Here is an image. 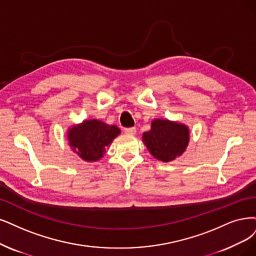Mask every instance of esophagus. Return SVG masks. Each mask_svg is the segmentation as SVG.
<instances>
[{"instance_id":"esophagus-1","label":"esophagus","mask_w":256,"mask_h":256,"mask_svg":"<svg viewBox=\"0 0 256 256\" xmlns=\"http://www.w3.org/2000/svg\"><path fill=\"white\" fill-rule=\"evenodd\" d=\"M124 132L128 135H135L136 134V128H124Z\"/></svg>"}]
</instances>
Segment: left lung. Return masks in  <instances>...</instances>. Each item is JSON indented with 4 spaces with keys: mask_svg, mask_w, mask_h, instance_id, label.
I'll use <instances>...</instances> for the list:
<instances>
[{
    "mask_svg": "<svg viewBox=\"0 0 256 256\" xmlns=\"http://www.w3.org/2000/svg\"><path fill=\"white\" fill-rule=\"evenodd\" d=\"M142 137L150 154L158 160L168 162L184 152L190 140V130L182 123L155 119L150 130L144 132Z\"/></svg>",
    "mask_w": 256,
    "mask_h": 256,
    "instance_id": "1",
    "label": "left lung"
}]
</instances>
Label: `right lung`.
Segmentation results:
<instances>
[{
    "instance_id": "right-lung-1",
    "label": "right lung",
    "mask_w": 256,
    "mask_h": 256,
    "mask_svg": "<svg viewBox=\"0 0 256 256\" xmlns=\"http://www.w3.org/2000/svg\"><path fill=\"white\" fill-rule=\"evenodd\" d=\"M119 134L120 130L116 126L90 119L68 128V139L76 154L85 162H94L103 157L108 146Z\"/></svg>"
}]
</instances>
